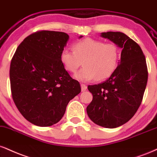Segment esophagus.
Here are the masks:
<instances>
[{
  "label": "esophagus",
  "mask_w": 157,
  "mask_h": 157,
  "mask_svg": "<svg viewBox=\"0 0 157 157\" xmlns=\"http://www.w3.org/2000/svg\"><path fill=\"white\" fill-rule=\"evenodd\" d=\"M81 90H82V91H85V90H86L87 89V86H86L85 84H81Z\"/></svg>",
  "instance_id": "esophagus-1"
}]
</instances>
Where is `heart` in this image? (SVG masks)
I'll use <instances>...</instances> for the list:
<instances>
[{"label":"heart","mask_w":157,"mask_h":157,"mask_svg":"<svg viewBox=\"0 0 157 157\" xmlns=\"http://www.w3.org/2000/svg\"><path fill=\"white\" fill-rule=\"evenodd\" d=\"M73 50L63 49L60 59L69 72H75L83 64V67L75 75L80 81L86 82L94 78L105 80L114 72L118 66L119 50L113 43L86 38L75 43Z\"/></svg>","instance_id":"heart-1"}]
</instances>
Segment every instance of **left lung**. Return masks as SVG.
<instances>
[{
  "instance_id": "8db88e82",
  "label": "left lung",
  "mask_w": 157,
  "mask_h": 157,
  "mask_svg": "<svg viewBox=\"0 0 157 157\" xmlns=\"http://www.w3.org/2000/svg\"><path fill=\"white\" fill-rule=\"evenodd\" d=\"M121 48V60L111 76L105 82L88 86L93 100L87 114L97 125L116 128L131 119L143 100L148 81L146 61L140 47L121 32L101 33Z\"/></svg>"
}]
</instances>
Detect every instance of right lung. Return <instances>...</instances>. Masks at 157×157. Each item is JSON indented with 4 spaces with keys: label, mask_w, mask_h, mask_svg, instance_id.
Returning a JSON list of instances; mask_svg holds the SVG:
<instances>
[{
    "label": "right lung",
    "mask_w": 157,
    "mask_h": 157,
    "mask_svg": "<svg viewBox=\"0 0 157 157\" xmlns=\"http://www.w3.org/2000/svg\"><path fill=\"white\" fill-rule=\"evenodd\" d=\"M69 39L63 32H36L22 41L12 59L13 100L24 118L34 125L58 123L69 101L81 91L79 82L71 78L60 59Z\"/></svg>",
    "instance_id": "obj_1"
}]
</instances>
